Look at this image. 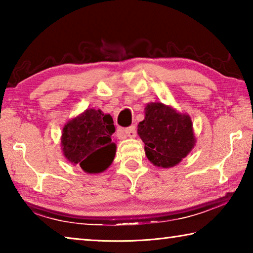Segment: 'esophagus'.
<instances>
[{
  "label": "esophagus",
  "mask_w": 253,
  "mask_h": 253,
  "mask_svg": "<svg viewBox=\"0 0 253 253\" xmlns=\"http://www.w3.org/2000/svg\"><path fill=\"white\" fill-rule=\"evenodd\" d=\"M124 132L129 137V138H134V137H136V134H137V130H136V127L135 126H130L126 128L125 130H124Z\"/></svg>",
  "instance_id": "esophagus-1"
}]
</instances>
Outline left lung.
<instances>
[{
    "label": "left lung",
    "instance_id": "obj_1",
    "mask_svg": "<svg viewBox=\"0 0 253 253\" xmlns=\"http://www.w3.org/2000/svg\"><path fill=\"white\" fill-rule=\"evenodd\" d=\"M137 134L145 144L148 161L163 169L181 163L196 143L191 117L163 102L145 106V118L137 126Z\"/></svg>",
    "mask_w": 253,
    "mask_h": 253
}]
</instances>
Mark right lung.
<instances>
[{
    "label": "right lung",
    "instance_id": "obj_1",
    "mask_svg": "<svg viewBox=\"0 0 253 253\" xmlns=\"http://www.w3.org/2000/svg\"><path fill=\"white\" fill-rule=\"evenodd\" d=\"M113 117L100 109L88 108L66 123L62 128L61 149L72 165L89 174L106 170L116 155Z\"/></svg>",
    "mask_w": 253,
    "mask_h": 253
}]
</instances>
